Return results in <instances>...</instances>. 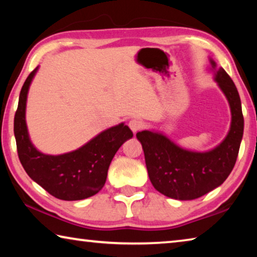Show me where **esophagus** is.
I'll use <instances>...</instances> for the list:
<instances>
[{
    "instance_id": "esophagus-1",
    "label": "esophagus",
    "mask_w": 257,
    "mask_h": 257,
    "mask_svg": "<svg viewBox=\"0 0 257 257\" xmlns=\"http://www.w3.org/2000/svg\"><path fill=\"white\" fill-rule=\"evenodd\" d=\"M128 125H129V128L132 129V132L134 133V134H136L139 129H142V127H143V124H142V122L139 120H137V119H133V120H130L129 121V123H128Z\"/></svg>"
}]
</instances>
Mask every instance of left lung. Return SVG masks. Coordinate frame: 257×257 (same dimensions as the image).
Returning <instances> with one entry per match:
<instances>
[{
	"mask_svg": "<svg viewBox=\"0 0 257 257\" xmlns=\"http://www.w3.org/2000/svg\"><path fill=\"white\" fill-rule=\"evenodd\" d=\"M213 79L227 98L231 112L230 128L222 142L204 152L184 149L167 135L143 130L136 137L143 146L150 180L165 196L190 201L221 186L236 163L243 134V116L238 90L223 68L208 58Z\"/></svg>",
	"mask_w": 257,
	"mask_h": 257,
	"instance_id": "obj_1",
	"label": "left lung"
}]
</instances>
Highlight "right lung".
<instances>
[{"label": "right lung", "instance_id": "obj_1", "mask_svg": "<svg viewBox=\"0 0 257 257\" xmlns=\"http://www.w3.org/2000/svg\"><path fill=\"white\" fill-rule=\"evenodd\" d=\"M38 69L26 79L15 115L19 160L27 175L52 196L63 201L88 198L103 188L113 156L124 142L133 138V132L121 122L103 130L75 151L59 155L42 153L32 143L26 122L29 87Z\"/></svg>", "mask_w": 257, "mask_h": 257}]
</instances>
